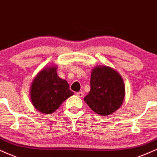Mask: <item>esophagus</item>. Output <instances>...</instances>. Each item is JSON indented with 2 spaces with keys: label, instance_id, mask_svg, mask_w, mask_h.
<instances>
[{
  "label": "esophagus",
  "instance_id": "obj_1",
  "mask_svg": "<svg viewBox=\"0 0 157 157\" xmlns=\"http://www.w3.org/2000/svg\"><path fill=\"white\" fill-rule=\"evenodd\" d=\"M76 95L79 97V98H82L83 96H84V93H83L82 92H77L76 93Z\"/></svg>",
  "mask_w": 157,
  "mask_h": 157
}]
</instances>
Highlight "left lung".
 I'll return each instance as SVG.
<instances>
[{"label":"left lung","mask_w":157,"mask_h":157,"mask_svg":"<svg viewBox=\"0 0 157 157\" xmlns=\"http://www.w3.org/2000/svg\"><path fill=\"white\" fill-rule=\"evenodd\" d=\"M125 96V87L121 75L112 67L98 65L90 76V90L84 98L93 112L106 116L122 106Z\"/></svg>","instance_id":"1"}]
</instances>
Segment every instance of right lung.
Here are the masks:
<instances>
[{"label": "right lung", "instance_id": "add662e5", "mask_svg": "<svg viewBox=\"0 0 157 157\" xmlns=\"http://www.w3.org/2000/svg\"><path fill=\"white\" fill-rule=\"evenodd\" d=\"M56 71V65L46 67L37 73L32 82L29 90L32 104L43 114H52L74 94L67 81L60 78Z\"/></svg>", "mask_w": 157, "mask_h": 157}]
</instances>
